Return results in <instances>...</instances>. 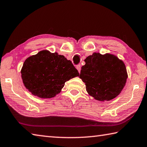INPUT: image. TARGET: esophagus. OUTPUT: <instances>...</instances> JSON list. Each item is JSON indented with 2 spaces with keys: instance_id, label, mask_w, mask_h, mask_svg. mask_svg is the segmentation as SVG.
<instances>
[{
  "instance_id": "esophagus-1",
  "label": "esophagus",
  "mask_w": 147,
  "mask_h": 147,
  "mask_svg": "<svg viewBox=\"0 0 147 147\" xmlns=\"http://www.w3.org/2000/svg\"><path fill=\"white\" fill-rule=\"evenodd\" d=\"M76 68L77 69V70H78V72L80 73V70H81V65H80V64L77 65L76 66Z\"/></svg>"
}]
</instances>
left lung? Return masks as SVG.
<instances>
[{
	"label": "left lung",
	"instance_id": "obj_1",
	"mask_svg": "<svg viewBox=\"0 0 147 147\" xmlns=\"http://www.w3.org/2000/svg\"><path fill=\"white\" fill-rule=\"evenodd\" d=\"M80 78L88 94L100 101H110L121 93L128 78L123 61L111 53H94L84 60Z\"/></svg>",
	"mask_w": 147,
	"mask_h": 147
}]
</instances>
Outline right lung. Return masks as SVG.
<instances>
[{
	"label": "right lung",
	"instance_id": "1",
	"mask_svg": "<svg viewBox=\"0 0 147 147\" xmlns=\"http://www.w3.org/2000/svg\"><path fill=\"white\" fill-rule=\"evenodd\" d=\"M21 77L26 89L40 98H52L62 91L67 81L79 73L70 60L58 53L42 50L23 63Z\"/></svg>",
	"mask_w": 147,
	"mask_h": 147
}]
</instances>
